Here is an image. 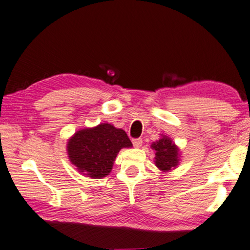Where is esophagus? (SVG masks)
Masks as SVG:
<instances>
[{"instance_id": "obj_1", "label": "esophagus", "mask_w": 250, "mask_h": 250, "mask_svg": "<svg viewBox=\"0 0 250 250\" xmlns=\"http://www.w3.org/2000/svg\"><path fill=\"white\" fill-rule=\"evenodd\" d=\"M132 143L135 148H139V146H142V145H143V139L142 138H134V139H132Z\"/></svg>"}]
</instances>
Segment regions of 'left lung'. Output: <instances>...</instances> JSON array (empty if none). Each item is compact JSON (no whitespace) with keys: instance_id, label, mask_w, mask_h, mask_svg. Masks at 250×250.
I'll return each mask as SVG.
<instances>
[{"instance_id":"8db88e82","label":"left lung","mask_w":250,"mask_h":250,"mask_svg":"<svg viewBox=\"0 0 250 250\" xmlns=\"http://www.w3.org/2000/svg\"><path fill=\"white\" fill-rule=\"evenodd\" d=\"M151 148L155 151V166L164 172H168L176 168L180 162V151L172 142V139L166 135L151 145Z\"/></svg>"}]
</instances>
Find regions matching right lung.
Masks as SVG:
<instances>
[{
    "instance_id": "obj_1",
    "label": "right lung",
    "mask_w": 250,
    "mask_h": 250,
    "mask_svg": "<svg viewBox=\"0 0 250 250\" xmlns=\"http://www.w3.org/2000/svg\"><path fill=\"white\" fill-rule=\"evenodd\" d=\"M131 146L133 145L124 130L106 123L76 132L67 143V154L82 174L102 178L112 171L118 152Z\"/></svg>"
}]
</instances>
